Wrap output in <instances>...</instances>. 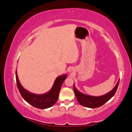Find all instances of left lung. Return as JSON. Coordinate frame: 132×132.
Instances as JSON below:
<instances>
[{
    "mask_svg": "<svg viewBox=\"0 0 132 132\" xmlns=\"http://www.w3.org/2000/svg\"><path fill=\"white\" fill-rule=\"evenodd\" d=\"M119 82V80L113 89L109 93L102 96H94L82 93L76 88L74 84L73 88L74 94L78 101L81 105L87 108H90V109H95V108L102 106L113 96L117 91Z\"/></svg>",
    "mask_w": 132,
    "mask_h": 132,
    "instance_id": "1",
    "label": "left lung"
}]
</instances>
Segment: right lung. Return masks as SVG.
Returning a JSON list of instances; mask_svg holds the SVG:
<instances>
[{"label":"right lung","instance_id":"add662e5","mask_svg":"<svg viewBox=\"0 0 132 132\" xmlns=\"http://www.w3.org/2000/svg\"><path fill=\"white\" fill-rule=\"evenodd\" d=\"M15 75L18 89L22 98L31 105L39 109H48L56 103L62 84L67 77V74L58 76L50 91L45 94H36L29 92L22 86L18 78L17 70Z\"/></svg>","mask_w":132,"mask_h":132}]
</instances>
